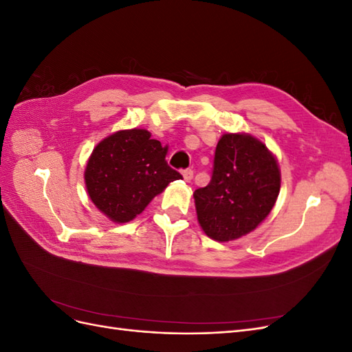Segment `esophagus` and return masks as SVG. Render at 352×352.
Returning a JSON list of instances; mask_svg holds the SVG:
<instances>
[{"label":"esophagus","instance_id":"34e87169","mask_svg":"<svg viewBox=\"0 0 352 352\" xmlns=\"http://www.w3.org/2000/svg\"><path fill=\"white\" fill-rule=\"evenodd\" d=\"M182 176H184L185 182H190V180H192V177H194V172L190 168H186L182 172Z\"/></svg>","mask_w":352,"mask_h":352}]
</instances>
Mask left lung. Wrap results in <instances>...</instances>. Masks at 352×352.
<instances>
[{
    "label": "left lung",
    "instance_id": "8db88e82",
    "mask_svg": "<svg viewBox=\"0 0 352 352\" xmlns=\"http://www.w3.org/2000/svg\"><path fill=\"white\" fill-rule=\"evenodd\" d=\"M279 192V163L265 144L250 133H223L210 184L194 192L198 223L217 242L239 239L270 214Z\"/></svg>",
    "mask_w": 352,
    "mask_h": 352
}]
</instances>
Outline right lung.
<instances>
[{"label": "right lung", "instance_id": "obj_1", "mask_svg": "<svg viewBox=\"0 0 352 352\" xmlns=\"http://www.w3.org/2000/svg\"><path fill=\"white\" fill-rule=\"evenodd\" d=\"M167 145L138 127L105 136L83 173L92 204L114 223L133 220L170 182L182 179L167 166Z\"/></svg>", "mask_w": 352, "mask_h": 352}]
</instances>
